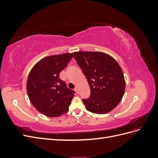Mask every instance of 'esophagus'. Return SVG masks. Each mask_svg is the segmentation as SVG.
Returning a JSON list of instances; mask_svg holds the SVG:
<instances>
[{"mask_svg":"<svg viewBox=\"0 0 158 158\" xmlns=\"http://www.w3.org/2000/svg\"><path fill=\"white\" fill-rule=\"evenodd\" d=\"M74 90L76 91V92L77 93V94H78V93H79V92H78V88H77V87H76V88H74Z\"/></svg>","mask_w":158,"mask_h":158,"instance_id":"esophagus-1","label":"esophagus"}]
</instances>
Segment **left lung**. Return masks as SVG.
I'll return each mask as SVG.
<instances>
[{
	"mask_svg": "<svg viewBox=\"0 0 158 158\" xmlns=\"http://www.w3.org/2000/svg\"><path fill=\"white\" fill-rule=\"evenodd\" d=\"M74 58L87 78L90 96L82 99L88 111L109 113L120 103L125 94L123 70L111 56L102 52H74Z\"/></svg>",
	"mask_w": 158,
	"mask_h": 158,
	"instance_id": "1",
	"label": "left lung"
}]
</instances>
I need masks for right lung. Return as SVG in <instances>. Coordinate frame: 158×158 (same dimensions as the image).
Returning a JSON list of instances; mask_svg holds the SVG:
<instances>
[{
	"label": "right lung",
	"instance_id": "obj_1",
	"mask_svg": "<svg viewBox=\"0 0 158 158\" xmlns=\"http://www.w3.org/2000/svg\"><path fill=\"white\" fill-rule=\"evenodd\" d=\"M73 53L52 55L42 59L31 70L27 80V93L38 111L49 117L69 111L74 91L60 80V72L73 59Z\"/></svg>",
	"mask_w": 158,
	"mask_h": 158
}]
</instances>
